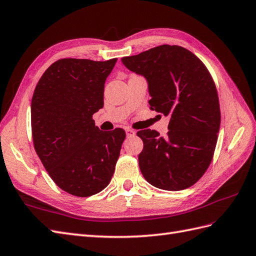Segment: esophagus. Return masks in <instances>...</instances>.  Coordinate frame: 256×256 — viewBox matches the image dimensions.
Segmentation results:
<instances>
[{"label":"esophagus","mask_w":256,"mask_h":256,"mask_svg":"<svg viewBox=\"0 0 256 256\" xmlns=\"http://www.w3.org/2000/svg\"><path fill=\"white\" fill-rule=\"evenodd\" d=\"M126 136H128V137H130V136H134V135H135V130H134L126 128Z\"/></svg>","instance_id":"34e87169"}]
</instances>
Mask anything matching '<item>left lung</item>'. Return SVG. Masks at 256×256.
Here are the masks:
<instances>
[{"mask_svg": "<svg viewBox=\"0 0 256 256\" xmlns=\"http://www.w3.org/2000/svg\"><path fill=\"white\" fill-rule=\"evenodd\" d=\"M126 67L146 78L150 109L170 116L168 132H137L145 180L163 190L192 186L212 161L220 126L218 95L208 70L198 57L178 45H160L123 57Z\"/></svg>", "mask_w": 256, "mask_h": 256, "instance_id": "1", "label": "left lung"}]
</instances>
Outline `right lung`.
Returning <instances> with one entry per match:
<instances>
[{"instance_id":"right-lung-1","label":"right lung","mask_w":256,"mask_h":256,"mask_svg":"<svg viewBox=\"0 0 256 256\" xmlns=\"http://www.w3.org/2000/svg\"><path fill=\"white\" fill-rule=\"evenodd\" d=\"M116 60H57L32 96L36 152L55 184L72 196H90L106 188L120 156L124 130H100L93 120L104 107V81Z\"/></svg>"}]
</instances>
